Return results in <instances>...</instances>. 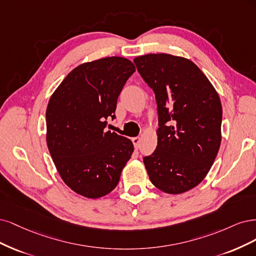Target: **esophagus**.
I'll return each instance as SVG.
<instances>
[{
    "label": "esophagus",
    "mask_w": 256,
    "mask_h": 256,
    "mask_svg": "<svg viewBox=\"0 0 256 256\" xmlns=\"http://www.w3.org/2000/svg\"><path fill=\"white\" fill-rule=\"evenodd\" d=\"M132 142H133L134 146L136 148V149H138L139 144H140V138H139V137H134V138H132Z\"/></svg>",
    "instance_id": "34e87169"
}]
</instances>
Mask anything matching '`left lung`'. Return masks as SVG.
I'll list each match as a JSON object with an SVG mask.
<instances>
[{
  "label": "left lung",
  "mask_w": 256,
  "mask_h": 256,
  "mask_svg": "<svg viewBox=\"0 0 256 256\" xmlns=\"http://www.w3.org/2000/svg\"><path fill=\"white\" fill-rule=\"evenodd\" d=\"M134 62L158 103V146L144 158L150 180L170 194L190 190L204 180L219 151L220 98L198 66L184 57L146 54Z\"/></svg>",
  "instance_id": "8db88e82"
}]
</instances>
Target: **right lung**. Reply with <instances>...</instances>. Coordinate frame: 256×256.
<instances>
[{
	"label": "right lung",
	"mask_w": 256,
	"mask_h": 256,
	"mask_svg": "<svg viewBox=\"0 0 256 256\" xmlns=\"http://www.w3.org/2000/svg\"><path fill=\"white\" fill-rule=\"evenodd\" d=\"M124 57L84 62L64 78L50 98L46 144L64 184L89 198L108 194L134 152L126 137L108 130L121 90L135 72Z\"/></svg>",
	"instance_id": "1"
}]
</instances>
